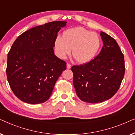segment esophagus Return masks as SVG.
<instances>
[{"label":"esophagus","mask_w":135,"mask_h":135,"mask_svg":"<svg viewBox=\"0 0 135 135\" xmlns=\"http://www.w3.org/2000/svg\"><path fill=\"white\" fill-rule=\"evenodd\" d=\"M66 67H67L68 69H70V68H71V65L69 63H67V64H66Z\"/></svg>","instance_id":"1"}]
</instances>
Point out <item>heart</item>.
<instances>
[{
    "label": "heart",
    "instance_id": "b5f03b06",
    "mask_svg": "<svg viewBox=\"0 0 135 135\" xmlns=\"http://www.w3.org/2000/svg\"><path fill=\"white\" fill-rule=\"evenodd\" d=\"M100 46L99 37L96 32L82 27L69 29L62 33V38L55 40V54L64 60L73 49V55L79 63H86L93 59Z\"/></svg>",
    "mask_w": 135,
    "mask_h": 135
}]
</instances>
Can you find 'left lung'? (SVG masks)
Listing matches in <instances>:
<instances>
[{
  "instance_id": "obj_1",
  "label": "left lung",
  "mask_w": 135,
  "mask_h": 135,
  "mask_svg": "<svg viewBox=\"0 0 135 135\" xmlns=\"http://www.w3.org/2000/svg\"><path fill=\"white\" fill-rule=\"evenodd\" d=\"M100 36L103 46L99 55L87 63L71 68L77 97L88 103L111 98L125 74L124 56L117 42L104 32Z\"/></svg>"
}]
</instances>
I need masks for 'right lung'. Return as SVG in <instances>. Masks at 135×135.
Segmentation results:
<instances>
[{
    "label": "right lung",
    "instance_id": "obj_1",
    "mask_svg": "<svg viewBox=\"0 0 135 135\" xmlns=\"http://www.w3.org/2000/svg\"><path fill=\"white\" fill-rule=\"evenodd\" d=\"M66 21H52L32 27L18 37L7 56V76L11 89L29 104L45 102L66 62L55 55L58 32Z\"/></svg>",
    "mask_w": 135,
    "mask_h": 135
}]
</instances>
